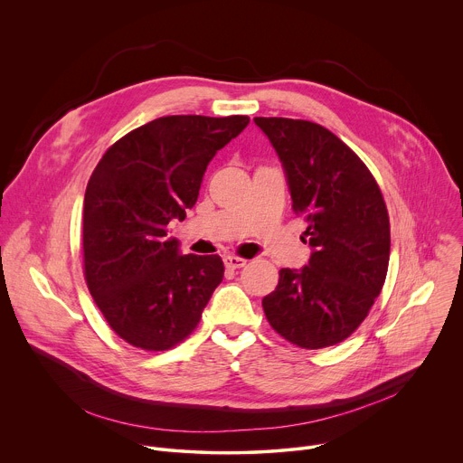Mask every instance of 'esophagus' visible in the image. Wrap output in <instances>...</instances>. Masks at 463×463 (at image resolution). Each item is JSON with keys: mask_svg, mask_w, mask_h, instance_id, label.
Here are the masks:
<instances>
[{"mask_svg": "<svg viewBox=\"0 0 463 463\" xmlns=\"http://www.w3.org/2000/svg\"><path fill=\"white\" fill-rule=\"evenodd\" d=\"M223 263H225L229 269H240V268L247 266V260L240 258V256H225Z\"/></svg>", "mask_w": 463, "mask_h": 463, "instance_id": "1", "label": "esophagus"}]
</instances>
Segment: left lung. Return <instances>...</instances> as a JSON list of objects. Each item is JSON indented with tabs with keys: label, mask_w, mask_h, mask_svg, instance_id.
Masks as SVG:
<instances>
[{
	"label": "left lung",
	"mask_w": 463,
	"mask_h": 463,
	"mask_svg": "<svg viewBox=\"0 0 463 463\" xmlns=\"http://www.w3.org/2000/svg\"><path fill=\"white\" fill-rule=\"evenodd\" d=\"M284 166L293 211L304 214L311 245L307 266L280 269L261 300L277 334L318 350L350 337L383 289L390 258V222L366 165L320 124L254 117Z\"/></svg>",
	"instance_id": "obj_1"
}]
</instances>
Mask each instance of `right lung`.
I'll list each match as a JSON object with an SVG mask.
<instances>
[{
    "label": "right lung",
    "mask_w": 463,
    "mask_h": 463,
    "mask_svg": "<svg viewBox=\"0 0 463 463\" xmlns=\"http://www.w3.org/2000/svg\"><path fill=\"white\" fill-rule=\"evenodd\" d=\"M245 115H170L129 131L99 161L84 195V275L113 332L163 352L186 339L223 280L218 254H181L168 236L200 195L213 157Z\"/></svg>",
    "instance_id": "right-lung-1"
}]
</instances>
